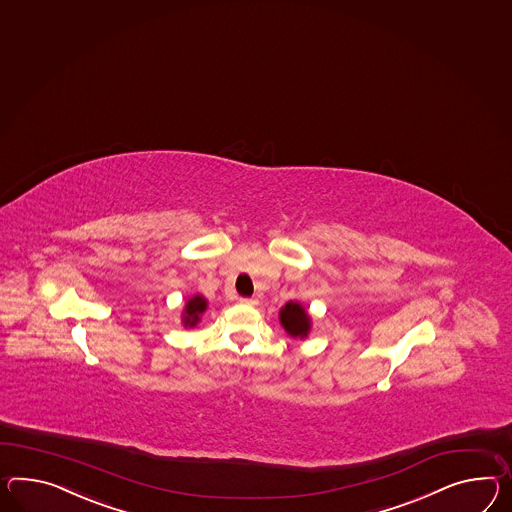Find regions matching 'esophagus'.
<instances>
[{
  "label": "esophagus",
  "mask_w": 512,
  "mask_h": 512,
  "mask_svg": "<svg viewBox=\"0 0 512 512\" xmlns=\"http://www.w3.org/2000/svg\"><path fill=\"white\" fill-rule=\"evenodd\" d=\"M238 301H240L242 305H257V303H259L257 298H240Z\"/></svg>",
  "instance_id": "34e87169"
}]
</instances>
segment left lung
I'll list each match as a JSON object with an SVG mask.
<instances>
[{
	"instance_id": "left-lung-1",
	"label": "left lung",
	"mask_w": 512,
	"mask_h": 512,
	"mask_svg": "<svg viewBox=\"0 0 512 512\" xmlns=\"http://www.w3.org/2000/svg\"><path fill=\"white\" fill-rule=\"evenodd\" d=\"M279 318L290 337H307L311 324H309V316L305 314L300 303L288 301L287 305L281 309Z\"/></svg>"
}]
</instances>
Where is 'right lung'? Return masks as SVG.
Instances as JSON below:
<instances>
[{
  "mask_svg": "<svg viewBox=\"0 0 512 512\" xmlns=\"http://www.w3.org/2000/svg\"><path fill=\"white\" fill-rule=\"evenodd\" d=\"M205 307H207V301L203 300L201 296H194L192 300L188 301L187 307H185V314H183L185 325L194 327V325L198 324L200 314L205 311Z\"/></svg>",
  "mask_w": 512,
  "mask_h": 512,
  "instance_id": "add662e5",
  "label": "right lung"
}]
</instances>
